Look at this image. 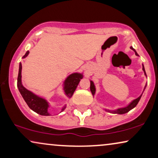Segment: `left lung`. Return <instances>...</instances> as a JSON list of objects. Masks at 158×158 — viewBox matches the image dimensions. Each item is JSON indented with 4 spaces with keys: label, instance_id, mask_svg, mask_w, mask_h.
Instances as JSON below:
<instances>
[{
    "label": "left lung",
    "instance_id": "obj_1",
    "mask_svg": "<svg viewBox=\"0 0 158 158\" xmlns=\"http://www.w3.org/2000/svg\"><path fill=\"white\" fill-rule=\"evenodd\" d=\"M130 48H131V49H132L133 51H135L136 55L139 56V55H138V54L137 53V52L135 51V49H134L132 47H131ZM142 70H143V71H144V75H146V73H145V70H144V64H142ZM146 85H145V87H144V90L145 89ZM90 91H91L93 96H94V95L95 94V93H96V87H95V85H94V82H93L92 81H90ZM142 95H140V96H139V97H138L137 98H136V99H135V100H133L130 103H129V104L128 106H127L126 107L119 108V109H116V110H114V111H111V110H107V109H105V110H106V111L111 112V113H113V114H126V113H127V112H129V111H130V110L134 109V108H135V107L137 105L138 102H139V100H140V98H141Z\"/></svg>",
    "mask_w": 158,
    "mask_h": 158
}]
</instances>
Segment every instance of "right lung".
Wrapping results in <instances>:
<instances>
[{
	"label": "right lung",
	"mask_w": 158,
	"mask_h": 158,
	"mask_svg": "<svg viewBox=\"0 0 158 158\" xmlns=\"http://www.w3.org/2000/svg\"><path fill=\"white\" fill-rule=\"evenodd\" d=\"M29 53V52L27 51L24 56H23V58L27 57ZM21 70H22V65H21V63H20L19 64L18 79H17V87H18L19 92L22 96L23 98L24 99L27 104L29 106V107L32 111L42 116H50L48 112L49 106L46 99L36 96L23 86L22 83H21ZM83 75L82 73H75L69 75L65 79L63 84V90L64 94L69 98L72 97L73 93L75 92L79 82L81 81V79L83 78ZM65 108L66 106H64L62 108L61 111H63Z\"/></svg>",
	"instance_id": "right-lung-1"
}]
</instances>
